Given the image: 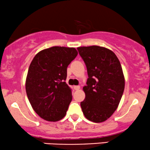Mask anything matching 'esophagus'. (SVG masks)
Masks as SVG:
<instances>
[{"label": "esophagus", "instance_id": "esophagus-1", "mask_svg": "<svg viewBox=\"0 0 150 150\" xmlns=\"http://www.w3.org/2000/svg\"><path fill=\"white\" fill-rule=\"evenodd\" d=\"M80 89V86H78V85L74 86V89H75V90H79Z\"/></svg>", "mask_w": 150, "mask_h": 150}]
</instances>
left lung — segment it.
Masks as SVG:
<instances>
[{"instance_id":"left-lung-1","label":"left lung","mask_w":150,"mask_h":150,"mask_svg":"<svg viewBox=\"0 0 150 150\" xmlns=\"http://www.w3.org/2000/svg\"><path fill=\"white\" fill-rule=\"evenodd\" d=\"M77 50L88 75L81 108L86 118L101 123L116 111L123 94L125 79L121 65L116 54L106 48L82 46Z\"/></svg>"}]
</instances>
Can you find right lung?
Returning <instances> with one entry per match:
<instances>
[{"mask_svg": "<svg viewBox=\"0 0 150 150\" xmlns=\"http://www.w3.org/2000/svg\"><path fill=\"white\" fill-rule=\"evenodd\" d=\"M77 56L75 48L53 46L39 51L31 62L26 92L43 119L58 121L66 114L72 101V90L65 82L67 68Z\"/></svg>", "mask_w": 150, "mask_h": 150, "instance_id": "1", "label": "right lung"}]
</instances>
